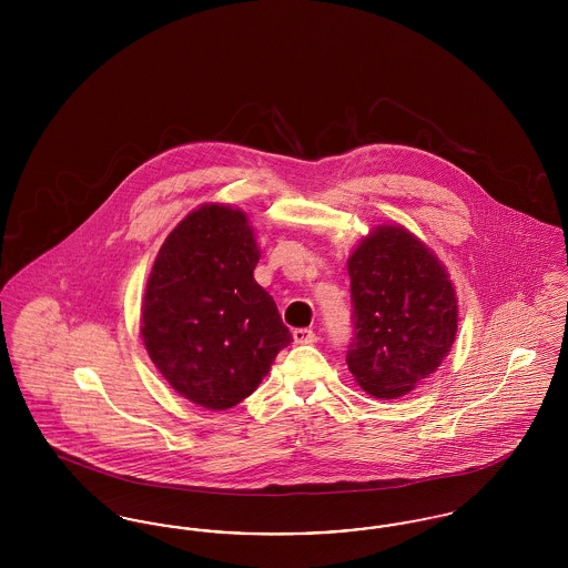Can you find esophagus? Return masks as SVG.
Segmentation results:
<instances>
[{"label": "esophagus", "mask_w": 568, "mask_h": 568, "mask_svg": "<svg viewBox=\"0 0 568 568\" xmlns=\"http://www.w3.org/2000/svg\"><path fill=\"white\" fill-rule=\"evenodd\" d=\"M294 341H296L297 345H311V343L317 341V334L313 329H308V327H296L294 329Z\"/></svg>", "instance_id": "obj_1"}]
</instances>
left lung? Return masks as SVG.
Here are the masks:
<instances>
[{
	"label": "left lung",
	"mask_w": 568,
	"mask_h": 568,
	"mask_svg": "<svg viewBox=\"0 0 568 568\" xmlns=\"http://www.w3.org/2000/svg\"><path fill=\"white\" fill-rule=\"evenodd\" d=\"M353 338L347 366L375 398L396 400L440 366L458 332L445 266L400 225H378L349 262Z\"/></svg>",
	"instance_id": "1"
}]
</instances>
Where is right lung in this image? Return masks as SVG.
Returning a JSON list of instances; mask_svg holds the SVG:
<instances>
[{"label": "right lung", "mask_w": 568, "mask_h": 568, "mask_svg": "<svg viewBox=\"0 0 568 568\" xmlns=\"http://www.w3.org/2000/svg\"><path fill=\"white\" fill-rule=\"evenodd\" d=\"M260 248L243 211L204 204L165 239L142 302V341L193 405L225 410L251 396L292 343L253 271Z\"/></svg>", "instance_id": "obj_1"}]
</instances>
